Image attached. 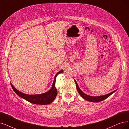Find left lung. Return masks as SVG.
<instances>
[{"mask_svg": "<svg viewBox=\"0 0 129 129\" xmlns=\"http://www.w3.org/2000/svg\"><path fill=\"white\" fill-rule=\"evenodd\" d=\"M75 81V84H76V86H77V89L78 91L79 92V93L81 95V96L83 98H84V99L87 100L89 102H94V103H96V102H101L104 101V99H106L107 98H108L109 96H110L111 95L114 93L115 91H116V90H114V91L109 93L107 94L106 95H104V96H97V97H93V96H89V95H87L86 94L84 93L81 90H80V89L79 88V86H78V84L77 83V82H76V81Z\"/></svg>", "mask_w": 129, "mask_h": 129, "instance_id": "left-lung-1", "label": "left lung"}]
</instances>
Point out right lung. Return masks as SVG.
<instances>
[{"instance_id":"obj_1","label":"right lung","mask_w":129,"mask_h":129,"mask_svg":"<svg viewBox=\"0 0 129 129\" xmlns=\"http://www.w3.org/2000/svg\"><path fill=\"white\" fill-rule=\"evenodd\" d=\"M63 72V70H61L59 72L57 73L54 78V80L52 84V87L50 90L47 91L45 93L40 94H35V95H29L23 93L19 91L15 87H14L13 84L11 83V86L13 89V90L19 96L25 99L26 101L29 102L31 103L38 104V105H47L50 104L51 102L54 101V100L56 98L57 94V90L55 88V81H56V78L57 76L58 75V74L61 73Z\"/></svg>"}]
</instances>
